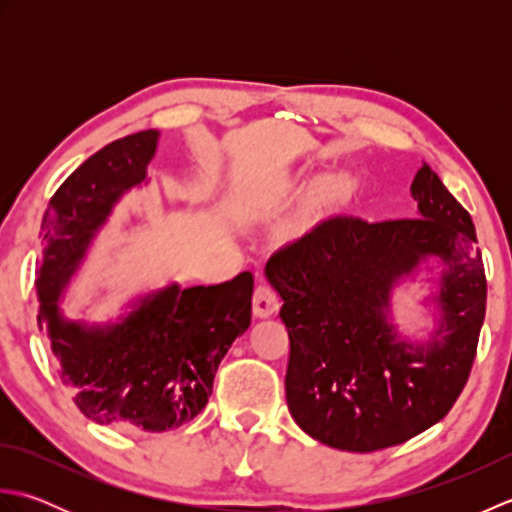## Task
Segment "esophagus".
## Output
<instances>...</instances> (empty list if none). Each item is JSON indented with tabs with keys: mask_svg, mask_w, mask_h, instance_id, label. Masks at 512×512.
I'll use <instances>...</instances> for the list:
<instances>
[{
	"mask_svg": "<svg viewBox=\"0 0 512 512\" xmlns=\"http://www.w3.org/2000/svg\"><path fill=\"white\" fill-rule=\"evenodd\" d=\"M279 310V297L270 286H257L253 295V314L259 319H266Z\"/></svg>",
	"mask_w": 512,
	"mask_h": 512,
	"instance_id": "1",
	"label": "esophagus"
}]
</instances>
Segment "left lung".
Here are the masks:
<instances>
[{
    "label": "left lung",
    "mask_w": 512,
    "mask_h": 512,
    "mask_svg": "<svg viewBox=\"0 0 512 512\" xmlns=\"http://www.w3.org/2000/svg\"><path fill=\"white\" fill-rule=\"evenodd\" d=\"M409 220L334 217L266 264L290 336L286 402L310 438L369 453L447 416L469 378L486 312V277L469 211L427 162ZM429 283L434 321L409 337L393 295Z\"/></svg>",
    "instance_id": "obj_1"
}]
</instances>
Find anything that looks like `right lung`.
Wrapping results in <instances>:
<instances>
[{
    "label": "right lung",
    "mask_w": 512,
    "mask_h": 512,
    "mask_svg": "<svg viewBox=\"0 0 512 512\" xmlns=\"http://www.w3.org/2000/svg\"><path fill=\"white\" fill-rule=\"evenodd\" d=\"M160 132L145 129L96 151L52 195L41 222L39 330L76 407L96 424L160 433L206 407L228 347L250 325L253 275L217 286L178 281L140 292L118 317L68 319L63 299L127 193L149 184Z\"/></svg>",
    "instance_id": "right-lung-1"
}]
</instances>
